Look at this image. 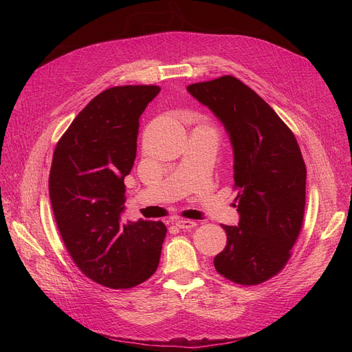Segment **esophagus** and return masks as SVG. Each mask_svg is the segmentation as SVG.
Listing matches in <instances>:
<instances>
[{
	"mask_svg": "<svg viewBox=\"0 0 352 352\" xmlns=\"http://www.w3.org/2000/svg\"><path fill=\"white\" fill-rule=\"evenodd\" d=\"M176 226L179 229H192L197 226V221L188 220V219H179V220H176Z\"/></svg>",
	"mask_w": 352,
	"mask_h": 352,
	"instance_id": "1",
	"label": "esophagus"
}]
</instances>
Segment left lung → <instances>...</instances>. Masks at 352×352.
<instances>
[{
	"label": "left lung",
	"instance_id": "1",
	"mask_svg": "<svg viewBox=\"0 0 352 352\" xmlns=\"http://www.w3.org/2000/svg\"><path fill=\"white\" fill-rule=\"evenodd\" d=\"M225 126L238 188V226L226 230L216 270L239 285L278 274L300 235L307 170L294 133L258 94L233 76L186 88Z\"/></svg>",
	"mask_w": 352,
	"mask_h": 352
}]
</instances>
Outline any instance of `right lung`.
Instances as JSON below:
<instances>
[{
    "label": "right lung",
    "mask_w": 352,
    "mask_h": 352,
    "mask_svg": "<svg viewBox=\"0 0 352 352\" xmlns=\"http://www.w3.org/2000/svg\"><path fill=\"white\" fill-rule=\"evenodd\" d=\"M158 92L154 85L101 92L72 122L52 155L50 198L60 235L78 267L113 289L151 278L166 238L163 221H122L140 117Z\"/></svg>",
    "instance_id": "1"
}]
</instances>
